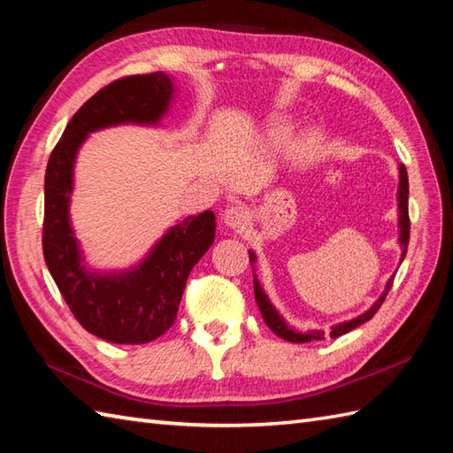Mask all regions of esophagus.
<instances>
[{"mask_svg":"<svg viewBox=\"0 0 453 453\" xmlns=\"http://www.w3.org/2000/svg\"><path fill=\"white\" fill-rule=\"evenodd\" d=\"M249 221V211L243 206H229L224 214V224L232 229H245Z\"/></svg>","mask_w":453,"mask_h":453,"instance_id":"1","label":"esophagus"}]
</instances>
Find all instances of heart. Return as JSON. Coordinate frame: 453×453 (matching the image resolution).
I'll list each match as a JSON object with an SVG mask.
<instances>
[{"label": "heart", "mask_w": 453, "mask_h": 453, "mask_svg": "<svg viewBox=\"0 0 453 453\" xmlns=\"http://www.w3.org/2000/svg\"><path fill=\"white\" fill-rule=\"evenodd\" d=\"M292 134V127L288 122H276L274 127L271 128V140L276 142V143H282L286 142L288 138H290Z\"/></svg>", "instance_id": "heart-1"}]
</instances>
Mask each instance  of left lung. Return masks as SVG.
Here are the masks:
<instances>
[{"mask_svg":"<svg viewBox=\"0 0 453 453\" xmlns=\"http://www.w3.org/2000/svg\"><path fill=\"white\" fill-rule=\"evenodd\" d=\"M397 200H399V243H401V249H403V251H401V263H403V258H405V255H407V245H409V235H411L409 234L411 232V221H409V177H407L405 165H399ZM249 261L255 263V253L249 251ZM253 284H255V300H257L258 310H261L263 319L268 325V329H271L274 334H278V336H280V339L290 341V342H311V341H323L325 339V333L323 331L297 333V331L292 329V326H288V323L282 319L280 313L274 310V305L271 303V300H268L266 294L263 292V288H261V284H258L257 278H255ZM391 284H393V278L388 282L386 292L380 296V300L375 302L368 311H364L362 315L354 317V319H350V321H342L339 325L331 326V336H333V339H336V336H341V334H346V333L356 329V326H360L365 321H370L372 317L375 315V311H378L380 307H381L383 300H386L388 292L391 290Z\"/></svg>","mask_w":453,"mask_h":453,"instance_id":"obj_1","label":"left lung"}]
</instances>
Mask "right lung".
Returning <instances> with one entry per match:
<instances>
[{
    "label": "right lung",
    "instance_id": "obj_1",
    "mask_svg": "<svg viewBox=\"0 0 453 453\" xmlns=\"http://www.w3.org/2000/svg\"><path fill=\"white\" fill-rule=\"evenodd\" d=\"M175 85L163 72L109 83L67 122L46 165V266L83 329L114 344L151 342L175 323L192 266L214 243L216 216L206 210L171 226L148 257L128 271H88L70 224L75 156L95 130L117 124H157L169 109Z\"/></svg>",
    "mask_w": 453,
    "mask_h": 453
}]
</instances>
